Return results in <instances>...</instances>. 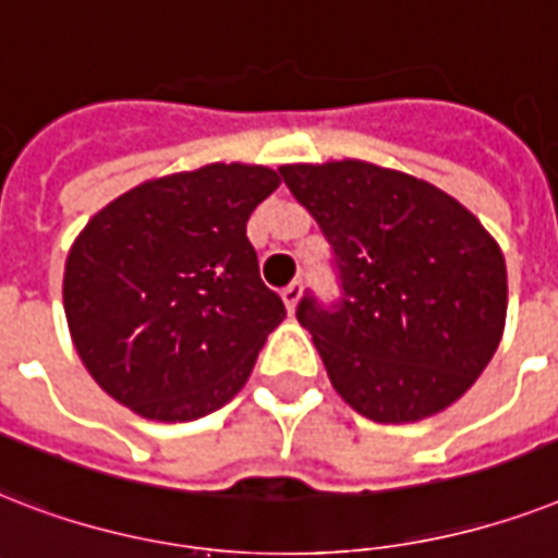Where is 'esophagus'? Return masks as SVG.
<instances>
[{
	"label": "esophagus",
	"mask_w": 558,
	"mask_h": 558,
	"mask_svg": "<svg viewBox=\"0 0 558 558\" xmlns=\"http://www.w3.org/2000/svg\"><path fill=\"white\" fill-rule=\"evenodd\" d=\"M300 296H302V284L300 282H291L288 284V288H282V300H284V305H288V311H296V302H300Z\"/></svg>",
	"instance_id": "1"
}]
</instances>
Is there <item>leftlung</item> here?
Returning a JSON list of instances; mask_svg holds the SVG:
<instances>
[{
  "instance_id": "1",
  "label": "left lung",
  "mask_w": 558,
  "mask_h": 558,
  "mask_svg": "<svg viewBox=\"0 0 558 558\" xmlns=\"http://www.w3.org/2000/svg\"><path fill=\"white\" fill-rule=\"evenodd\" d=\"M279 174L335 253L340 300L323 305L308 291L296 305L335 390L384 425L454 404L504 335L507 265L495 239L451 194L373 162Z\"/></svg>"
}]
</instances>
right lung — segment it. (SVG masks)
I'll return each instance as SVG.
<instances>
[{
    "label": "right lung",
    "mask_w": 558,
    "mask_h": 558,
    "mask_svg": "<svg viewBox=\"0 0 558 558\" xmlns=\"http://www.w3.org/2000/svg\"><path fill=\"white\" fill-rule=\"evenodd\" d=\"M279 174L203 166L136 185L77 235L63 308L77 355L119 404L192 422L247 384L284 305L258 276L247 220Z\"/></svg>",
    "instance_id": "obj_1"
}]
</instances>
